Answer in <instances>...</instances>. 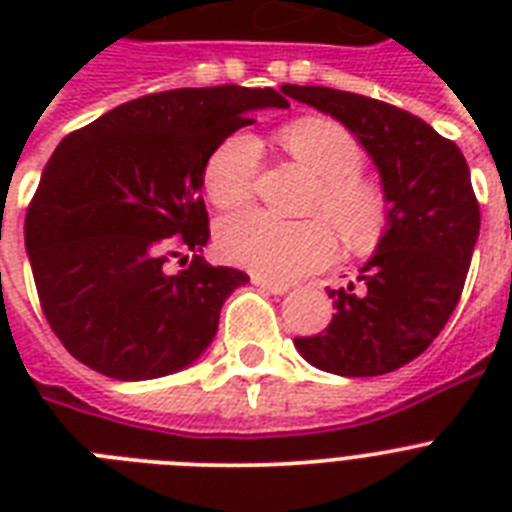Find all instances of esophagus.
Wrapping results in <instances>:
<instances>
[{
    "label": "esophagus",
    "instance_id": "esophagus-1",
    "mask_svg": "<svg viewBox=\"0 0 512 512\" xmlns=\"http://www.w3.org/2000/svg\"><path fill=\"white\" fill-rule=\"evenodd\" d=\"M252 284L260 289H265V292H271V295H284V292H289V284H281V281H268V279H263V276H252Z\"/></svg>",
    "mask_w": 512,
    "mask_h": 512
}]
</instances>
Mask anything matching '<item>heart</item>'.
<instances>
[{
	"instance_id": "b5f03b06",
	"label": "heart",
	"mask_w": 512,
	"mask_h": 512,
	"mask_svg": "<svg viewBox=\"0 0 512 512\" xmlns=\"http://www.w3.org/2000/svg\"><path fill=\"white\" fill-rule=\"evenodd\" d=\"M279 138L305 170L319 177L308 215L324 216L350 249L372 247L388 225V199L380 185L361 175L364 148L353 132L335 119L305 116L281 127ZM257 167L255 135H228L204 164L209 201L220 209L241 207L255 191ZM323 221L281 220L263 209H249L220 220L217 249L228 263L265 279H303L335 260V233Z\"/></svg>"
}]
</instances>
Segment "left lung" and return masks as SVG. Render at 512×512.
Instances as JSON below:
<instances>
[{"instance_id":"obj_1","label":"left lung","mask_w":512,"mask_h":512,"mask_svg":"<svg viewBox=\"0 0 512 512\" xmlns=\"http://www.w3.org/2000/svg\"><path fill=\"white\" fill-rule=\"evenodd\" d=\"M289 98L345 124L380 172L388 225L348 287L327 289L337 313L295 337L300 356L342 377H377L414 361L460 303L481 209L465 156L420 116L332 87L284 84Z\"/></svg>"}]
</instances>
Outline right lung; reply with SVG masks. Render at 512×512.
I'll use <instances>...</instances> for the list:
<instances>
[{"label": "right lung", "mask_w": 512, "mask_h": 512, "mask_svg": "<svg viewBox=\"0 0 512 512\" xmlns=\"http://www.w3.org/2000/svg\"><path fill=\"white\" fill-rule=\"evenodd\" d=\"M281 92L183 87L122 103L60 140L26 212L42 311L76 361L114 380L180 372L249 276L201 257L209 154ZM180 259L184 271L166 263Z\"/></svg>", "instance_id": "obj_1"}]
</instances>
